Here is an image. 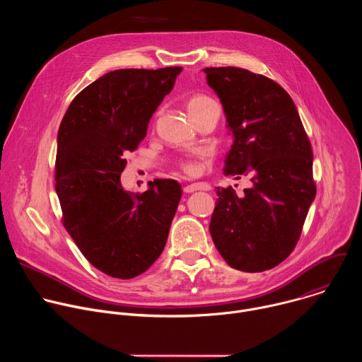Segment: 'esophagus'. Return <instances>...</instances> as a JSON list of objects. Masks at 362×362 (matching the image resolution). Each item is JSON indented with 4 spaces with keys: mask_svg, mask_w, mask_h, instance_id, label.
Instances as JSON below:
<instances>
[{
    "mask_svg": "<svg viewBox=\"0 0 362 362\" xmlns=\"http://www.w3.org/2000/svg\"><path fill=\"white\" fill-rule=\"evenodd\" d=\"M211 186L208 183H192V185H187L183 187V192L185 193H193L196 190H209Z\"/></svg>",
    "mask_w": 362,
    "mask_h": 362,
    "instance_id": "esophagus-1",
    "label": "esophagus"
}]
</instances>
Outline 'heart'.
<instances>
[{
	"instance_id": "obj_1",
	"label": "heart",
	"mask_w": 362,
	"mask_h": 362,
	"mask_svg": "<svg viewBox=\"0 0 362 362\" xmlns=\"http://www.w3.org/2000/svg\"><path fill=\"white\" fill-rule=\"evenodd\" d=\"M212 105H215V101L212 98L202 95V94H196V95L190 97L187 101V112H189L190 117H193L194 115L200 113L202 110H204L206 107H209ZM206 158H208V151H203L199 156V160H187V162L182 163L183 172H186L187 175H197L202 170L200 160H204Z\"/></svg>"
}]
</instances>
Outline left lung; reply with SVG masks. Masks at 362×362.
Listing matches in <instances>:
<instances>
[{"label":"left lung","mask_w":362,"mask_h":362,"mask_svg":"<svg viewBox=\"0 0 362 362\" xmlns=\"http://www.w3.org/2000/svg\"><path fill=\"white\" fill-rule=\"evenodd\" d=\"M203 73L233 137L223 173L252 182L242 196L216 187L211 236L229 267L272 269L293 250L315 199L311 143L293 100L274 80L238 67Z\"/></svg>","instance_id":"1"}]
</instances>
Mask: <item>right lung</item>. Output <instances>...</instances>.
I'll list each match as a JSON object with an SVG mask.
<instances>
[{"instance_id": "right-lung-1", "label": "right lung", "mask_w": 362, "mask_h": 362, "mask_svg": "<svg viewBox=\"0 0 362 362\" xmlns=\"http://www.w3.org/2000/svg\"><path fill=\"white\" fill-rule=\"evenodd\" d=\"M182 67L110 71L80 91L57 134L56 192L64 228L86 259L117 279L147 271L165 249L182 197L172 179L141 194L126 190L124 154L146 137L148 122Z\"/></svg>"}]
</instances>
